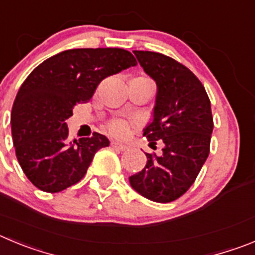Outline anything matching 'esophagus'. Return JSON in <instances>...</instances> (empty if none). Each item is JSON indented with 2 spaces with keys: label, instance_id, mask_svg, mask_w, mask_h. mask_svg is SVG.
Returning a JSON list of instances; mask_svg holds the SVG:
<instances>
[{
  "label": "esophagus",
  "instance_id": "34e87169",
  "mask_svg": "<svg viewBox=\"0 0 255 255\" xmlns=\"http://www.w3.org/2000/svg\"><path fill=\"white\" fill-rule=\"evenodd\" d=\"M111 146L114 149H118V150H120V151H125V150H128V149H129V146H128V145H124V144L116 143V141H112Z\"/></svg>",
  "mask_w": 255,
  "mask_h": 255
}]
</instances>
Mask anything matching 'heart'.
<instances>
[{"mask_svg":"<svg viewBox=\"0 0 255 255\" xmlns=\"http://www.w3.org/2000/svg\"><path fill=\"white\" fill-rule=\"evenodd\" d=\"M146 79V78H145ZM130 130V124L121 119H114L107 124V131L115 137H124Z\"/></svg>","mask_w":255,"mask_h":255,"instance_id":"heart-1","label":"heart"}]
</instances>
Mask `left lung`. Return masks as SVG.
I'll return each mask as SVG.
<instances>
[{
    "label": "left lung",
    "mask_w": 255,
    "mask_h": 255,
    "mask_svg": "<svg viewBox=\"0 0 255 255\" xmlns=\"http://www.w3.org/2000/svg\"><path fill=\"white\" fill-rule=\"evenodd\" d=\"M137 62L156 83L153 121L144 129L146 164L129 177L130 186L148 200L167 204L186 192L210 153L214 121L211 104L197 77L177 60L155 51L134 50Z\"/></svg>",
    "instance_id": "left-lung-1"
}]
</instances>
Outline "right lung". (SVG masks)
Wrapping results in <instances>:
<instances>
[{"instance_id":"obj_1","label":"right lung","mask_w":255,"mask_h":255,"mask_svg":"<svg viewBox=\"0 0 255 255\" xmlns=\"http://www.w3.org/2000/svg\"><path fill=\"white\" fill-rule=\"evenodd\" d=\"M136 64L125 49H69L27 76L13 102L11 131L18 163L35 187L60 192L85 177L96 151L110 141L99 132L69 140L65 121L74 105L90 101L102 79Z\"/></svg>"}]
</instances>
